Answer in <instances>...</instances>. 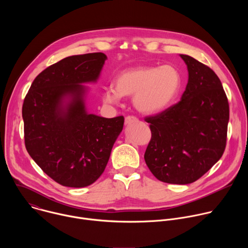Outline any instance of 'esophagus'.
Masks as SVG:
<instances>
[{
  "label": "esophagus",
  "instance_id": "esophagus-1",
  "mask_svg": "<svg viewBox=\"0 0 248 248\" xmlns=\"http://www.w3.org/2000/svg\"><path fill=\"white\" fill-rule=\"evenodd\" d=\"M138 122V119L133 117V116H127L124 120V124L125 125H128V124H134V123H137Z\"/></svg>",
  "mask_w": 248,
  "mask_h": 248
}]
</instances>
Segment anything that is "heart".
I'll use <instances>...</instances> for the list:
<instances>
[{
	"mask_svg": "<svg viewBox=\"0 0 248 248\" xmlns=\"http://www.w3.org/2000/svg\"><path fill=\"white\" fill-rule=\"evenodd\" d=\"M114 84L115 87L105 90V102L114 104L122 97L133 96V104L139 112L157 114L167 109L179 94L182 78L173 65H143L120 73Z\"/></svg>",
	"mask_w": 248,
	"mask_h": 248,
	"instance_id": "b5f03b06",
	"label": "heart"
}]
</instances>
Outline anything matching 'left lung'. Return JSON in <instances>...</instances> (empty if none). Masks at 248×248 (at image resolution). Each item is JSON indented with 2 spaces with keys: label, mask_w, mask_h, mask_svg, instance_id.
I'll return each mask as SVG.
<instances>
[{
  "label": "left lung",
  "mask_w": 248,
  "mask_h": 248,
  "mask_svg": "<svg viewBox=\"0 0 248 248\" xmlns=\"http://www.w3.org/2000/svg\"><path fill=\"white\" fill-rule=\"evenodd\" d=\"M188 82L181 101L145 118L151 139L144 159L156 179L187 185L199 180L224 154L230 107L220 78L206 64L181 55Z\"/></svg>",
  "instance_id": "8db88e82"
}]
</instances>
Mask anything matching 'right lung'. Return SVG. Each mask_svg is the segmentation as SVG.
Returning a JSON list of instances; mask_svg holds the SVG:
<instances>
[{"mask_svg": "<svg viewBox=\"0 0 248 248\" xmlns=\"http://www.w3.org/2000/svg\"><path fill=\"white\" fill-rule=\"evenodd\" d=\"M106 59L103 53L64 58L40 73L24 98L26 150L61 186L84 187L96 182L123 130V116L106 119L85 111L79 83L96 81ZM66 94L72 100L63 108Z\"/></svg>", "mask_w": 248, "mask_h": 248, "instance_id": "add662e5", "label": "right lung"}]
</instances>
